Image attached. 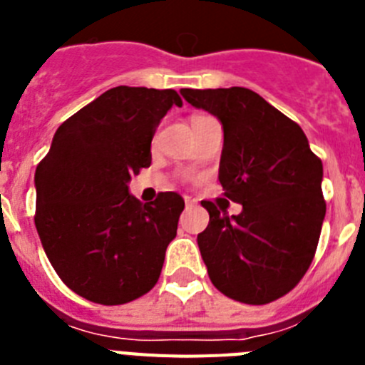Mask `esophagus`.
<instances>
[{"instance_id": "obj_1", "label": "esophagus", "mask_w": 365, "mask_h": 365, "mask_svg": "<svg viewBox=\"0 0 365 365\" xmlns=\"http://www.w3.org/2000/svg\"><path fill=\"white\" fill-rule=\"evenodd\" d=\"M195 202H197V201H195V199L190 197V195H185V205H186V208H190V206H193V205H195Z\"/></svg>"}]
</instances>
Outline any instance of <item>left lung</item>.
Instances as JSON below:
<instances>
[{"label": "left lung", "instance_id": "left-lung-1", "mask_svg": "<svg viewBox=\"0 0 365 365\" xmlns=\"http://www.w3.org/2000/svg\"><path fill=\"white\" fill-rule=\"evenodd\" d=\"M195 108L212 113L225 131L219 180L228 215L202 201L210 222L197 235L208 276L235 302L265 305L292 291L314 257L325 199L324 166L294 120L247 87L180 89Z\"/></svg>", "mask_w": 365, "mask_h": 365}]
</instances>
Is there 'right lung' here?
Returning <instances> with one entry per match:
<instances>
[{
  "instance_id": "obj_1",
  "label": "right lung",
  "mask_w": 365,
  "mask_h": 365,
  "mask_svg": "<svg viewBox=\"0 0 365 365\" xmlns=\"http://www.w3.org/2000/svg\"><path fill=\"white\" fill-rule=\"evenodd\" d=\"M173 89L113 87L56 130L36 166V225L51 265L71 291L100 305H122L159 282L185 199L160 192L143 205L131 175L151 164V138Z\"/></svg>"
}]
</instances>
